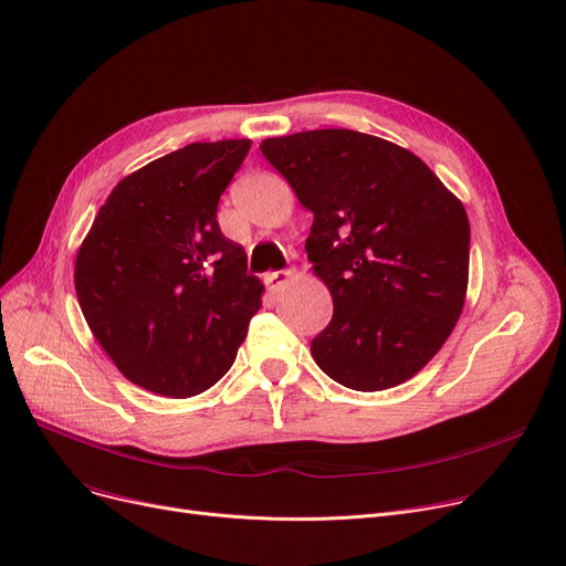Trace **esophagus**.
I'll return each mask as SVG.
<instances>
[{"label":"esophagus","mask_w":566,"mask_h":566,"mask_svg":"<svg viewBox=\"0 0 566 566\" xmlns=\"http://www.w3.org/2000/svg\"><path fill=\"white\" fill-rule=\"evenodd\" d=\"M292 279H295V269L271 271V274H266V287H269L271 292H279V290H283Z\"/></svg>","instance_id":"esophagus-1"}]
</instances>
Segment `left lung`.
<instances>
[{"mask_svg":"<svg viewBox=\"0 0 566 566\" xmlns=\"http://www.w3.org/2000/svg\"><path fill=\"white\" fill-rule=\"evenodd\" d=\"M262 155L313 213L306 253L332 295L311 355L378 392L416 376L455 329L469 283V218L418 155L355 129L264 139Z\"/></svg>","mask_w":566,"mask_h":566,"instance_id":"left-lung-1","label":"left lung"}]
</instances>
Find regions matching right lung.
Returning <instances> with one entry per match:
<instances>
[{"label": "right lung", "mask_w": 566, "mask_h": 566, "mask_svg": "<svg viewBox=\"0 0 566 566\" xmlns=\"http://www.w3.org/2000/svg\"><path fill=\"white\" fill-rule=\"evenodd\" d=\"M248 150L224 139L157 157L113 188L78 248L85 323L134 386L186 399L234 365L264 285L216 211Z\"/></svg>", "instance_id": "right-lung-1"}]
</instances>
